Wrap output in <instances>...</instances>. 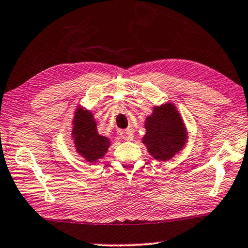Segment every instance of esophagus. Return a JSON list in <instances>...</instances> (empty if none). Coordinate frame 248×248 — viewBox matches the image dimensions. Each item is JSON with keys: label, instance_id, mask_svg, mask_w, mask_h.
<instances>
[{"label": "esophagus", "instance_id": "1", "mask_svg": "<svg viewBox=\"0 0 248 248\" xmlns=\"http://www.w3.org/2000/svg\"><path fill=\"white\" fill-rule=\"evenodd\" d=\"M120 135H121L122 140H134V134H133V131L129 130V129H124V130H121Z\"/></svg>", "mask_w": 248, "mask_h": 248}]
</instances>
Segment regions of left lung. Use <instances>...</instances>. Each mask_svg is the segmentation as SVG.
<instances>
[{"label": "left lung", "instance_id": "obj_1", "mask_svg": "<svg viewBox=\"0 0 248 248\" xmlns=\"http://www.w3.org/2000/svg\"><path fill=\"white\" fill-rule=\"evenodd\" d=\"M145 129L143 143L157 161H169L186 144V127L172 103L154 107L145 121Z\"/></svg>", "mask_w": 248, "mask_h": 248}]
</instances>
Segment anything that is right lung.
Instances as JSON below:
<instances>
[{"instance_id":"add662e5","label":"right lung","mask_w":248,"mask_h":248,"mask_svg":"<svg viewBox=\"0 0 248 248\" xmlns=\"http://www.w3.org/2000/svg\"><path fill=\"white\" fill-rule=\"evenodd\" d=\"M72 124V138L77 153L87 162H97L108 152L110 140L97 133L96 121L92 112L81 107L76 110Z\"/></svg>"}]
</instances>
